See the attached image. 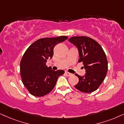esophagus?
I'll list each match as a JSON object with an SVG mask.
<instances>
[{
    "instance_id": "1",
    "label": "esophagus",
    "mask_w": 124,
    "mask_h": 124,
    "mask_svg": "<svg viewBox=\"0 0 124 124\" xmlns=\"http://www.w3.org/2000/svg\"><path fill=\"white\" fill-rule=\"evenodd\" d=\"M65 75H66V76H67V77H69V76H72V74L69 73V72L66 71V72H65Z\"/></svg>"
}]
</instances>
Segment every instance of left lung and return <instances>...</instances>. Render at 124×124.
<instances>
[{
	"label": "left lung",
	"instance_id": "obj_1",
	"mask_svg": "<svg viewBox=\"0 0 124 124\" xmlns=\"http://www.w3.org/2000/svg\"><path fill=\"white\" fill-rule=\"evenodd\" d=\"M78 48L79 59L86 73L85 76L76 74L79 82L75 87L83 93L94 92L104 81L108 71V60L104 50L95 40L87 37H73L69 39Z\"/></svg>",
	"mask_w": 124,
	"mask_h": 124
}]
</instances>
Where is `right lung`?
Wrapping results in <instances>:
<instances>
[{
  "label": "right lung",
  "mask_w": 124,
  "mask_h": 124,
  "mask_svg": "<svg viewBox=\"0 0 124 124\" xmlns=\"http://www.w3.org/2000/svg\"><path fill=\"white\" fill-rule=\"evenodd\" d=\"M66 36L45 38L36 40L23 54L20 63V73L23 85L34 96L42 97L54 89L57 79L65 71L51 70L46 65L53 57L56 45L65 41Z\"/></svg>",
  "instance_id": "right-lung-1"
}]
</instances>
